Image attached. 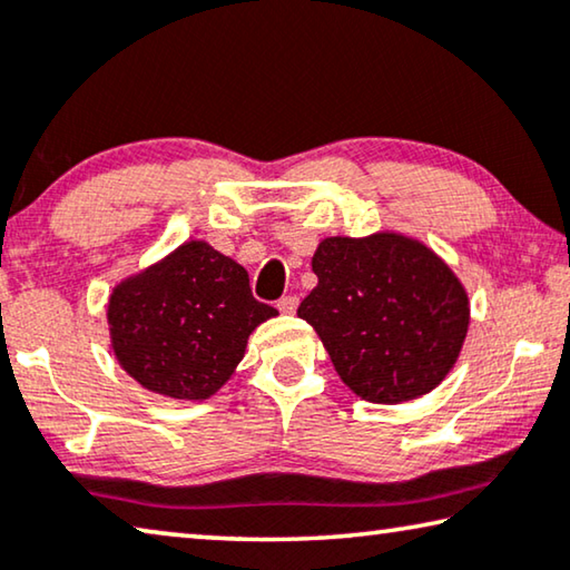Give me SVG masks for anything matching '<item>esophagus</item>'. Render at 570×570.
<instances>
[{"label":"esophagus","mask_w":570,"mask_h":570,"mask_svg":"<svg viewBox=\"0 0 570 570\" xmlns=\"http://www.w3.org/2000/svg\"><path fill=\"white\" fill-rule=\"evenodd\" d=\"M276 306H278V312H284V314H294L296 312V306H299V299H296V296H282V299L276 302Z\"/></svg>","instance_id":"esophagus-1"}]
</instances>
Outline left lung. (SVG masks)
Segmentation results:
<instances>
[{"label":"left lung","mask_w":570,"mask_h":570,"mask_svg":"<svg viewBox=\"0 0 570 570\" xmlns=\"http://www.w3.org/2000/svg\"><path fill=\"white\" fill-rule=\"evenodd\" d=\"M312 268L320 284L296 314L352 393L403 403L444 381L466 337L469 302L436 253L393 233L327 238Z\"/></svg>","instance_id":"8db88e82"}]
</instances>
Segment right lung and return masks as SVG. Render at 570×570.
<instances>
[{
  "label": "right lung",
  "instance_id": "obj_1",
  "mask_svg": "<svg viewBox=\"0 0 570 570\" xmlns=\"http://www.w3.org/2000/svg\"><path fill=\"white\" fill-rule=\"evenodd\" d=\"M276 314L250 294L246 268L203 240L116 286L108 302L121 367L185 401L210 399L240 363L248 334Z\"/></svg>",
  "mask_w": 570,
  "mask_h": 570
}]
</instances>
